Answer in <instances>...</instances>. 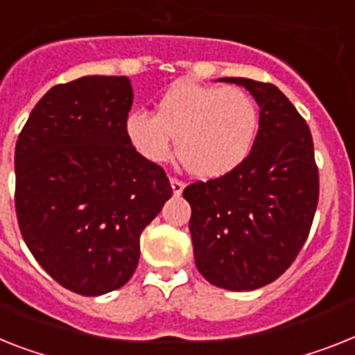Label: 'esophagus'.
Here are the masks:
<instances>
[{
  "label": "esophagus",
  "instance_id": "esophagus-1",
  "mask_svg": "<svg viewBox=\"0 0 355 355\" xmlns=\"http://www.w3.org/2000/svg\"><path fill=\"white\" fill-rule=\"evenodd\" d=\"M171 184H172V192H174V196H180L181 192H183L184 183L181 180H178V178H172Z\"/></svg>",
  "mask_w": 355,
  "mask_h": 355
}]
</instances>
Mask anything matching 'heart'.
Segmentation results:
<instances>
[{"instance_id":"1","label":"heart","mask_w":355,"mask_h":355,"mask_svg":"<svg viewBox=\"0 0 355 355\" xmlns=\"http://www.w3.org/2000/svg\"><path fill=\"white\" fill-rule=\"evenodd\" d=\"M259 130V110L250 94L237 87L172 85L156 114L134 110L125 119L130 145L145 159H168L178 137V157L199 178H218L250 156Z\"/></svg>"}]
</instances>
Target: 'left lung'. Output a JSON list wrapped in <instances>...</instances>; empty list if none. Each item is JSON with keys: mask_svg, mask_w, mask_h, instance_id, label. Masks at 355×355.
I'll list each match as a JSON object with an SVG mask.
<instances>
[{"mask_svg": "<svg viewBox=\"0 0 355 355\" xmlns=\"http://www.w3.org/2000/svg\"><path fill=\"white\" fill-rule=\"evenodd\" d=\"M243 85L259 105L250 156L228 174L183 190L198 270L225 290H256L276 281L303 248L319 199L312 134L276 85Z\"/></svg>", "mask_w": 355, "mask_h": 355, "instance_id": "obj_1", "label": "left lung"}]
</instances>
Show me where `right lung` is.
Instances as JSON below:
<instances>
[{"instance_id": "add662e5", "label": "right lung", "mask_w": 355, "mask_h": 355, "mask_svg": "<svg viewBox=\"0 0 355 355\" xmlns=\"http://www.w3.org/2000/svg\"><path fill=\"white\" fill-rule=\"evenodd\" d=\"M132 101L125 76L55 85L17 137V225L46 274L76 294H107L134 276L139 236L172 196L165 171L125 134Z\"/></svg>"}]
</instances>
